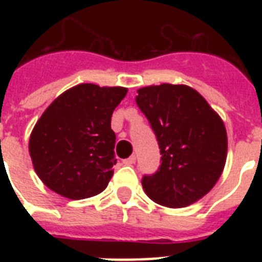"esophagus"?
<instances>
[{
  "instance_id": "obj_1",
  "label": "esophagus",
  "mask_w": 262,
  "mask_h": 262,
  "mask_svg": "<svg viewBox=\"0 0 262 262\" xmlns=\"http://www.w3.org/2000/svg\"><path fill=\"white\" fill-rule=\"evenodd\" d=\"M136 163V156L132 155L130 158H127V159H123V164H126V166H132V164Z\"/></svg>"
}]
</instances>
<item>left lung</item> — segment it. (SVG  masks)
<instances>
[{
    "label": "left lung",
    "mask_w": 262,
    "mask_h": 262,
    "mask_svg": "<svg viewBox=\"0 0 262 262\" xmlns=\"http://www.w3.org/2000/svg\"><path fill=\"white\" fill-rule=\"evenodd\" d=\"M136 103L151 123L162 164L144 175L143 187L155 203L187 207L215 186L227 158V132L219 114L191 87L160 84L140 88Z\"/></svg>",
    "instance_id": "8db88e82"
}]
</instances>
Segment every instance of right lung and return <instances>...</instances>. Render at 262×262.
<instances>
[{
	"label": "right lung",
	"mask_w": 262,
	"mask_h": 262,
	"mask_svg": "<svg viewBox=\"0 0 262 262\" xmlns=\"http://www.w3.org/2000/svg\"><path fill=\"white\" fill-rule=\"evenodd\" d=\"M126 94L123 87L79 84L45 110L28 148L35 172L50 190L83 200L106 189L117 163L111 115Z\"/></svg>",
	"instance_id": "right-lung-1"
}]
</instances>
